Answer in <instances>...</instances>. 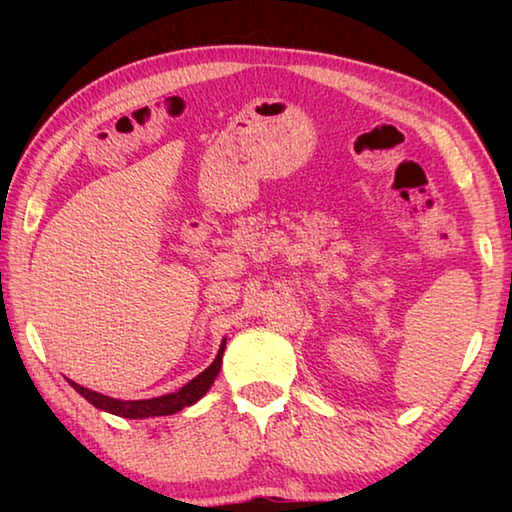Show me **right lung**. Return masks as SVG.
<instances>
[{
	"label": "right lung",
	"mask_w": 512,
	"mask_h": 512,
	"mask_svg": "<svg viewBox=\"0 0 512 512\" xmlns=\"http://www.w3.org/2000/svg\"><path fill=\"white\" fill-rule=\"evenodd\" d=\"M225 341L228 339L221 341L214 361L201 372V375H196L192 381H187V384L183 388H178L176 393L151 397V400H117V397H108L103 393L90 391V388L76 384V381H72V379H67V381H69V386H72L79 395H83L92 406H97V409L106 411V413L119 415V418L144 420V418H158V415H173V413L187 409V406L196 404L207 391H210V386L214 384V379L221 370Z\"/></svg>",
	"instance_id": "add662e5"
}]
</instances>
